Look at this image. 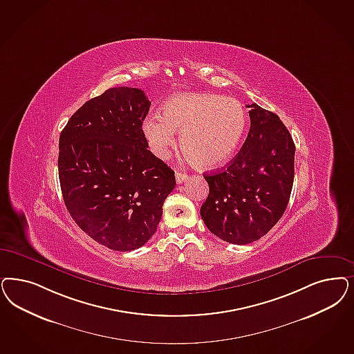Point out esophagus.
Wrapping results in <instances>:
<instances>
[{
    "label": "esophagus",
    "mask_w": 354,
    "mask_h": 354,
    "mask_svg": "<svg viewBox=\"0 0 354 354\" xmlns=\"http://www.w3.org/2000/svg\"><path fill=\"white\" fill-rule=\"evenodd\" d=\"M175 178H176V183L182 184L183 182L187 180L188 175H187V174H184V172H179V171H176V172H175Z\"/></svg>",
    "instance_id": "obj_1"
}]
</instances>
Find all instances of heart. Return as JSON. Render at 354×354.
<instances>
[{"instance_id": "1", "label": "heart", "mask_w": 354, "mask_h": 354, "mask_svg": "<svg viewBox=\"0 0 354 354\" xmlns=\"http://www.w3.org/2000/svg\"><path fill=\"white\" fill-rule=\"evenodd\" d=\"M247 127L243 104L213 93H183L171 97L162 115L151 113L142 122L150 150L167 158L180 133V147L198 169H216L232 158Z\"/></svg>"}]
</instances>
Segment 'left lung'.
<instances>
[{
    "mask_svg": "<svg viewBox=\"0 0 354 354\" xmlns=\"http://www.w3.org/2000/svg\"><path fill=\"white\" fill-rule=\"evenodd\" d=\"M250 132L226 169L204 175L209 195L200 214L209 232L232 244L252 243L279 222L294 180L295 145L280 118L257 103Z\"/></svg>",
    "mask_w": 354,
    "mask_h": 354,
    "instance_id": "1",
    "label": "left lung"
}]
</instances>
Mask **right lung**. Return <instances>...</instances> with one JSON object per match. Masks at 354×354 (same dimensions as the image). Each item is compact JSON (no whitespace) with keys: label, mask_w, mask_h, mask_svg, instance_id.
<instances>
[{"label":"right lung","mask_w":354,"mask_h":354,"mask_svg":"<svg viewBox=\"0 0 354 354\" xmlns=\"http://www.w3.org/2000/svg\"><path fill=\"white\" fill-rule=\"evenodd\" d=\"M145 93L112 87L74 112L60 134L59 178L74 222L113 251L140 248L157 232L174 171L147 150Z\"/></svg>","instance_id":"obj_1"}]
</instances>
